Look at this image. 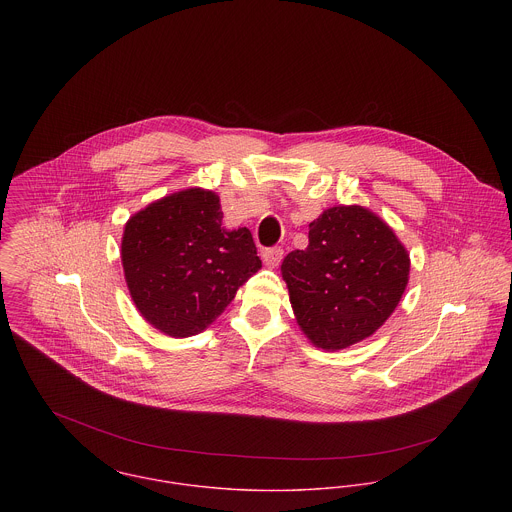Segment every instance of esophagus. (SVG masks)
I'll use <instances>...</instances> for the list:
<instances>
[{
  "label": "esophagus",
  "mask_w": 512,
  "mask_h": 512,
  "mask_svg": "<svg viewBox=\"0 0 512 512\" xmlns=\"http://www.w3.org/2000/svg\"><path fill=\"white\" fill-rule=\"evenodd\" d=\"M282 258H284V250H282L280 246L266 248V250L262 252V260H264V264H266L268 268H276V266L282 262Z\"/></svg>",
  "instance_id": "1"
}]
</instances>
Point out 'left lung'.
I'll list each match as a JSON object with an SVG mask.
<instances>
[{
	"mask_svg": "<svg viewBox=\"0 0 512 512\" xmlns=\"http://www.w3.org/2000/svg\"><path fill=\"white\" fill-rule=\"evenodd\" d=\"M410 256L394 230L359 205L323 211L309 246L282 262L297 325L325 351L370 337L408 286Z\"/></svg>",
	"mask_w": 512,
	"mask_h": 512,
	"instance_id": "1",
	"label": "left lung"
}]
</instances>
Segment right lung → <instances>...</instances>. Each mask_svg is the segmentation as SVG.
I'll use <instances>...</instances> for the list:
<instances>
[{"mask_svg":"<svg viewBox=\"0 0 512 512\" xmlns=\"http://www.w3.org/2000/svg\"><path fill=\"white\" fill-rule=\"evenodd\" d=\"M122 266L142 317L181 339L205 331L262 260L246 226H222L219 195L195 187L130 217Z\"/></svg>","mask_w":512,"mask_h":512,"instance_id":"add662e5","label":"right lung"}]
</instances>
